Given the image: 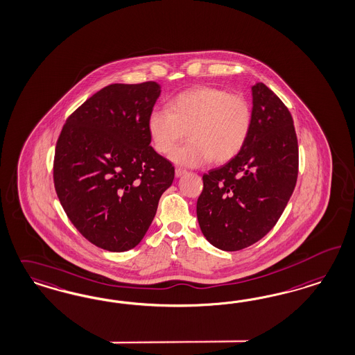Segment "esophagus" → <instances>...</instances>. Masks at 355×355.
I'll return each mask as SVG.
<instances>
[{"label": "esophagus", "mask_w": 355, "mask_h": 355, "mask_svg": "<svg viewBox=\"0 0 355 355\" xmlns=\"http://www.w3.org/2000/svg\"><path fill=\"white\" fill-rule=\"evenodd\" d=\"M184 173H186V171L182 168H177L175 169V177H181V175H184Z\"/></svg>", "instance_id": "1"}]
</instances>
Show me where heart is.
<instances>
[{
  "label": "heart",
  "mask_w": 355,
  "mask_h": 355,
  "mask_svg": "<svg viewBox=\"0 0 355 355\" xmlns=\"http://www.w3.org/2000/svg\"><path fill=\"white\" fill-rule=\"evenodd\" d=\"M253 125L250 102L225 89L199 86L168 102L166 110H153L147 128L153 148L168 155L185 132L191 141L176 148L171 159L177 165L200 166L234 159L244 148Z\"/></svg>",
  "instance_id": "heart-1"
}]
</instances>
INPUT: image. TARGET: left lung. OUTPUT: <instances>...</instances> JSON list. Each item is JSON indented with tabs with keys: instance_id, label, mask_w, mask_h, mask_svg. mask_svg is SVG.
Here are the masks:
<instances>
[{
	"instance_id": "1",
	"label": "left lung",
	"mask_w": 355,
	"mask_h": 355,
	"mask_svg": "<svg viewBox=\"0 0 355 355\" xmlns=\"http://www.w3.org/2000/svg\"><path fill=\"white\" fill-rule=\"evenodd\" d=\"M253 125L243 150L203 174L196 216L209 244L236 252L272 230L293 196L299 148L288 109L268 86H252Z\"/></svg>"
}]
</instances>
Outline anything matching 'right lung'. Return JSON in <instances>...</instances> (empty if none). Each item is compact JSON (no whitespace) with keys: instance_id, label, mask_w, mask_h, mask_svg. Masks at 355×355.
I'll list each match as a JSON object with an SVG mask.
<instances>
[{"instance_id":"right-lung-1","label":"right lung","mask_w":355,"mask_h":355,"mask_svg":"<svg viewBox=\"0 0 355 355\" xmlns=\"http://www.w3.org/2000/svg\"><path fill=\"white\" fill-rule=\"evenodd\" d=\"M155 81L101 89L67 119L56 143L53 184L87 241L109 252L139 244L174 166L150 147L147 122L159 97Z\"/></svg>"}]
</instances>
